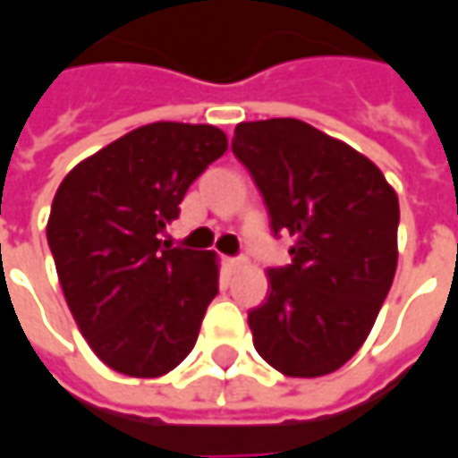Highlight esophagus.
<instances>
[{
    "label": "esophagus",
    "instance_id": "esophagus-1",
    "mask_svg": "<svg viewBox=\"0 0 458 458\" xmlns=\"http://www.w3.org/2000/svg\"><path fill=\"white\" fill-rule=\"evenodd\" d=\"M246 261L244 259H242V256H232V259H226V266H229V268H232V271H236V268H242V266H244Z\"/></svg>",
    "mask_w": 458,
    "mask_h": 458
}]
</instances>
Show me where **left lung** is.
I'll return each mask as SVG.
<instances>
[{"mask_svg":"<svg viewBox=\"0 0 458 458\" xmlns=\"http://www.w3.org/2000/svg\"><path fill=\"white\" fill-rule=\"evenodd\" d=\"M236 160L251 172L291 264L249 310L254 348L288 377L343 368L375 326L397 271L400 202L375 162L296 118L239 123Z\"/></svg>","mask_w":458,"mask_h":458,"instance_id":"8db88e82","label":"left lung"}]
</instances>
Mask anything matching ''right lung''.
Masks as SVG:
<instances>
[{"label": "right lung", "instance_id": "obj_1", "mask_svg": "<svg viewBox=\"0 0 458 458\" xmlns=\"http://www.w3.org/2000/svg\"><path fill=\"white\" fill-rule=\"evenodd\" d=\"M226 152L214 125L150 123L79 162L47 224L66 303L90 350L128 377L167 375L192 352L219 293L214 251L162 242L190 184Z\"/></svg>", "mask_w": 458, "mask_h": 458}]
</instances>
